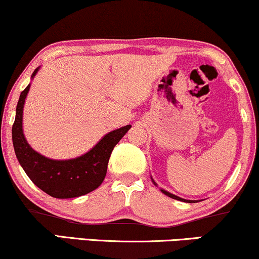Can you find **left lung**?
Listing matches in <instances>:
<instances>
[{
  "label": "left lung",
  "instance_id": "obj_1",
  "mask_svg": "<svg viewBox=\"0 0 259 259\" xmlns=\"http://www.w3.org/2000/svg\"><path fill=\"white\" fill-rule=\"evenodd\" d=\"M153 181V179H152ZM153 183L154 184H155V182L153 181ZM156 185V184H155ZM161 192L162 194H165L166 196H168V197H171V198H173V199H178V201H183V202H188V203H192V201H188V199H183V198H181V197H178V196H176V195H173V194H171V192H168V191H166V190H162L161 189Z\"/></svg>",
  "mask_w": 259,
  "mask_h": 259
}]
</instances>
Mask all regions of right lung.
Masks as SVG:
<instances>
[{
    "label": "right lung",
    "instance_id": "obj_1",
    "mask_svg": "<svg viewBox=\"0 0 259 259\" xmlns=\"http://www.w3.org/2000/svg\"><path fill=\"white\" fill-rule=\"evenodd\" d=\"M37 68L32 78L37 74ZM29 86L21 92L16 105L12 139L15 155L28 178L55 198H74L96 190L105 179L107 163L114 146L125 135L132 125L113 130L101 139L83 155L69 160H54L31 148L22 133V110Z\"/></svg>",
    "mask_w": 259,
    "mask_h": 259
}]
</instances>
